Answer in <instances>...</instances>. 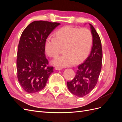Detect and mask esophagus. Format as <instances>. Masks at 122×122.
<instances>
[{"instance_id": "34e87169", "label": "esophagus", "mask_w": 122, "mask_h": 122, "mask_svg": "<svg viewBox=\"0 0 122 122\" xmlns=\"http://www.w3.org/2000/svg\"><path fill=\"white\" fill-rule=\"evenodd\" d=\"M54 69L56 70H61L62 69V67H55Z\"/></svg>"}]
</instances>
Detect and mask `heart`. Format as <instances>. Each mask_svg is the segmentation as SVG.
<instances>
[{
  "label": "heart",
  "mask_w": 122,
  "mask_h": 122,
  "mask_svg": "<svg viewBox=\"0 0 122 122\" xmlns=\"http://www.w3.org/2000/svg\"><path fill=\"white\" fill-rule=\"evenodd\" d=\"M55 38L48 37L45 42V50L50 57L55 58L64 48V55L55 59L52 64L61 67H69L81 61L89 54L93 43L90 30L67 26L55 34Z\"/></svg>",
  "instance_id": "1"
}]
</instances>
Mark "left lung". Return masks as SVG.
Returning a JSON list of instances; mask_svg holds the SVG:
<instances>
[{
    "label": "left lung",
    "mask_w": 122,
    "mask_h": 122,
    "mask_svg": "<svg viewBox=\"0 0 122 122\" xmlns=\"http://www.w3.org/2000/svg\"><path fill=\"white\" fill-rule=\"evenodd\" d=\"M93 36L91 52L83 63L78 67L72 81L67 82L69 91L77 97H82L94 89L100 73L102 61V49L100 38L93 26L89 24Z\"/></svg>",
    "instance_id": "8db88e82"
}]
</instances>
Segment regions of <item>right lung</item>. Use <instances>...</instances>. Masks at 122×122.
I'll return each mask as SVG.
<instances>
[{
  "label": "right lung",
  "mask_w": 122,
  "mask_h": 122,
  "mask_svg": "<svg viewBox=\"0 0 122 122\" xmlns=\"http://www.w3.org/2000/svg\"><path fill=\"white\" fill-rule=\"evenodd\" d=\"M60 25L48 21H34L21 36L17 52V77L20 86L27 93L33 94L43 90L53 72V67L48 66L45 42Z\"/></svg>",
  "instance_id": "1"
}]
</instances>
